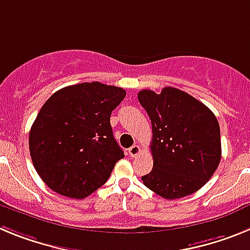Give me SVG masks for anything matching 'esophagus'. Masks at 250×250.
Wrapping results in <instances>:
<instances>
[{
	"label": "esophagus",
	"mask_w": 250,
	"mask_h": 250,
	"mask_svg": "<svg viewBox=\"0 0 250 250\" xmlns=\"http://www.w3.org/2000/svg\"><path fill=\"white\" fill-rule=\"evenodd\" d=\"M139 154H140V146H138V145H132L129 149V155L131 156V158H135Z\"/></svg>",
	"instance_id": "34e87169"
}]
</instances>
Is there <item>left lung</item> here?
I'll return each mask as SVG.
<instances>
[{"instance_id":"1","label":"left lung","mask_w":250,"mask_h":250,"mask_svg":"<svg viewBox=\"0 0 250 250\" xmlns=\"http://www.w3.org/2000/svg\"><path fill=\"white\" fill-rule=\"evenodd\" d=\"M139 103L151 120L154 165L141 180L164 199H179L204 187L222 158L219 123L191 95L164 87L141 90Z\"/></svg>"}]
</instances>
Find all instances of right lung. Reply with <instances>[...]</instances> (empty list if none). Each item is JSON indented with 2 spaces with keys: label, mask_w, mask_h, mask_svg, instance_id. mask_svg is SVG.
Here are the masks:
<instances>
[{
  "label": "right lung",
  "mask_w": 250,
  "mask_h": 250,
  "mask_svg": "<svg viewBox=\"0 0 250 250\" xmlns=\"http://www.w3.org/2000/svg\"><path fill=\"white\" fill-rule=\"evenodd\" d=\"M125 95L121 87L94 81L66 86L43 104L31 126L28 147L50 189L83 199L107 182L124 158L110 116Z\"/></svg>",
  "instance_id": "add662e5"
}]
</instances>
